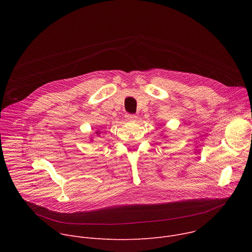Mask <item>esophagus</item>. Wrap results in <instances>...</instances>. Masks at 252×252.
Returning a JSON list of instances; mask_svg holds the SVG:
<instances>
[{
    "mask_svg": "<svg viewBox=\"0 0 252 252\" xmlns=\"http://www.w3.org/2000/svg\"><path fill=\"white\" fill-rule=\"evenodd\" d=\"M126 121H128V122H133V121L136 120V116H135V115L127 114V115H126Z\"/></svg>",
    "mask_w": 252,
    "mask_h": 252,
    "instance_id": "1",
    "label": "esophagus"
}]
</instances>
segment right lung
Segmentation results:
<instances>
[{"label": "right lung", "mask_w": 252, "mask_h": 252, "mask_svg": "<svg viewBox=\"0 0 252 252\" xmlns=\"http://www.w3.org/2000/svg\"><path fill=\"white\" fill-rule=\"evenodd\" d=\"M97 133H98V132H96V134H97Z\"/></svg>", "instance_id": "add662e5"}]
</instances>
